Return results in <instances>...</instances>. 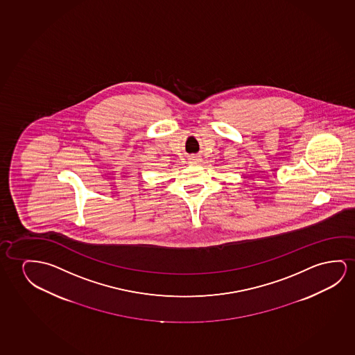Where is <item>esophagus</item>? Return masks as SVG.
<instances>
[{"label": "esophagus", "mask_w": 355, "mask_h": 355, "mask_svg": "<svg viewBox=\"0 0 355 355\" xmlns=\"http://www.w3.org/2000/svg\"><path fill=\"white\" fill-rule=\"evenodd\" d=\"M194 162H196V159H191V164H194Z\"/></svg>", "instance_id": "1"}]
</instances>
